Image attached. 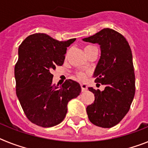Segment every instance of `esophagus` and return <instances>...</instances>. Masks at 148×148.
<instances>
[{
	"label": "esophagus",
	"instance_id": "34e87169",
	"mask_svg": "<svg viewBox=\"0 0 148 148\" xmlns=\"http://www.w3.org/2000/svg\"><path fill=\"white\" fill-rule=\"evenodd\" d=\"M80 86H81V89H82V92H84L86 91V89H87V86L86 85V84H80Z\"/></svg>",
	"mask_w": 148,
	"mask_h": 148
}]
</instances>
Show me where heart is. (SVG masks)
Returning <instances> with one entry per match:
<instances>
[{
  "label": "heart",
  "instance_id": "heart-1",
  "mask_svg": "<svg viewBox=\"0 0 148 148\" xmlns=\"http://www.w3.org/2000/svg\"><path fill=\"white\" fill-rule=\"evenodd\" d=\"M94 48H95V47H94V46H92V45L86 46V47H84V51H85L86 54L87 55L88 53H89L92 49H94ZM77 78L79 79V80H84L86 78V74L85 72L79 71L77 73Z\"/></svg>",
  "mask_w": 148,
  "mask_h": 148
}]
</instances>
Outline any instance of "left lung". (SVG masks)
<instances>
[{
  "label": "left lung",
  "instance_id": "1",
  "mask_svg": "<svg viewBox=\"0 0 148 148\" xmlns=\"http://www.w3.org/2000/svg\"><path fill=\"white\" fill-rule=\"evenodd\" d=\"M84 41L99 43L101 58L94 72L95 82L105 86L104 91L89 87L95 95L86 113L92 124L111 128L128 113L135 92L132 54L129 43L119 32L104 28Z\"/></svg>",
  "mask_w": 148,
  "mask_h": 148
}]
</instances>
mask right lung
<instances>
[{"instance_id":"right-lung-1","label":"right lung","mask_w":148,"mask_h":148,"mask_svg":"<svg viewBox=\"0 0 148 148\" xmlns=\"http://www.w3.org/2000/svg\"><path fill=\"white\" fill-rule=\"evenodd\" d=\"M75 38L59 41L43 33L31 34L18 47L15 65L16 92L27 118L41 127L60 123L68 101L81 92L77 82L66 80L61 86L53 83V70L64 63L67 47Z\"/></svg>"}]
</instances>
